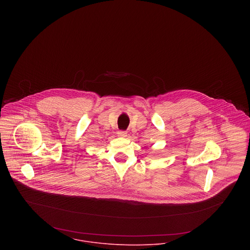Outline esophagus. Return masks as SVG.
<instances>
[{
    "label": "esophagus",
    "instance_id": "34e87169",
    "mask_svg": "<svg viewBox=\"0 0 250 250\" xmlns=\"http://www.w3.org/2000/svg\"><path fill=\"white\" fill-rule=\"evenodd\" d=\"M117 135H118V137H120V138H126V137H127V132H126V131H118V132H117Z\"/></svg>",
    "mask_w": 250,
    "mask_h": 250
}]
</instances>
